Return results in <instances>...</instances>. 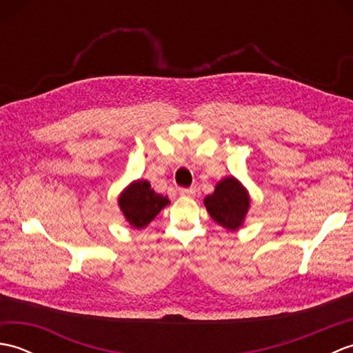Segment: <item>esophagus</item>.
I'll use <instances>...</instances> for the list:
<instances>
[{"label": "esophagus", "mask_w": 353, "mask_h": 353, "mask_svg": "<svg viewBox=\"0 0 353 353\" xmlns=\"http://www.w3.org/2000/svg\"><path fill=\"white\" fill-rule=\"evenodd\" d=\"M179 194H181V196L192 197L196 196V188H194V186H191V188H179Z\"/></svg>", "instance_id": "obj_1"}]
</instances>
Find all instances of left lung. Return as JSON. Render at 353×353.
<instances>
[{
    "mask_svg": "<svg viewBox=\"0 0 353 353\" xmlns=\"http://www.w3.org/2000/svg\"><path fill=\"white\" fill-rule=\"evenodd\" d=\"M249 196L236 179L228 177L215 186V191L205 199V206L215 223L228 230H236L243 224L249 209Z\"/></svg>",
    "mask_w": 353,
    "mask_h": 353,
    "instance_id": "1",
    "label": "left lung"
}]
</instances>
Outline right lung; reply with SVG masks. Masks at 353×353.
<instances>
[{
  "label": "right lung",
  "mask_w": 353,
  "mask_h": 353,
  "mask_svg": "<svg viewBox=\"0 0 353 353\" xmlns=\"http://www.w3.org/2000/svg\"><path fill=\"white\" fill-rule=\"evenodd\" d=\"M168 205V199L156 194L147 181L133 182L119 197V208L134 229H142Z\"/></svg>",
  "instance_id": "1"
}]
</instances>
